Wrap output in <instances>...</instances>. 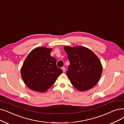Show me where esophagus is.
<instances>
[{
  "mask_svg": "<svg viewBox=\"0 0 124 124\" xmlns=\"http://www.w3.org/2000/svg\"><path fill=\"white\" fill-rule=\"evenodd\" d=\"M62 70H63V72H65L66 71V69H65V67H62Z\"/></svg>",
  "mask_w": 124,
  "mask_h": 124,
  "instance_id": "esophagus-1",
  "label": "esophagus"
}]
</instances>
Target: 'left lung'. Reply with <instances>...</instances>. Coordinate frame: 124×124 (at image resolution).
Returning <instances> with one entry per match:
<instances>
[{"mask_svg":"<svg viewBox=\"0 0 124 124\" xmlns=\"http://www.w3.org/2000/svg\"><path fill=\"white\" fill-rule=\"evenodd\" d=\"M64 49L70 62L66 74L73 87L81 92L93 88L102 73L98 57L84 46H65Z\"/></svg>","mask_w":124,"mask_h":124,"instance_id":"1","label":"left lung"}]
</instances>
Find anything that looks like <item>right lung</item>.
I'll use <instances>...</instances> for the list:
<instances>
[{
	"mask_svg": "<svg viewBox=\"0 0 124 124\" xmlns=\"http://www.w3.org/2000/svg\"><path fill=\"white\" fill-rule=\"evenodd\" d=\"M51 48L39 47L32 50L21 69L25 85L34 91L46 92L63 71L56 66V59L51 56Z\"/></svg>",
	"mask_w": 124,
	"mask_h": 124,
	"instance_id": "obj_1",
	"label": "right lung"
}]
</instances>
